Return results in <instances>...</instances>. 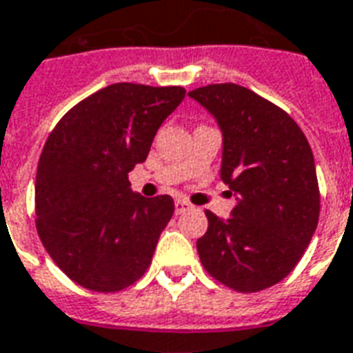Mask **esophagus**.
<instances>
[{"label": "esophagus", "instance_id": "34e87169", "mask_svg": "<svg viewBox=\"0 0 353 353\" xmlns=\"http://www.w3.org/2000/svg\"><path fill=\"white\" fill-rule=\"evenodd\" d=\"M192 205L189 202H185V200H176V213L177 215H181L185 211H189Z\"/></svg>", "mask_w": 353, "mask_h": 353}]
</instances>
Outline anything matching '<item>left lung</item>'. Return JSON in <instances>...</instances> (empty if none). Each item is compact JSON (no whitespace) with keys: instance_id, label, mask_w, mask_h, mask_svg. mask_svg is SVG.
<instances>
[{"instance_id":"obj_1","label":"left lung","mask_w":353,"mask_h":353,"mask_svg":"<svg viewBox=\"0 0 353 353\" xmlns=\"http://www.w3.org/2000/svg\"><path fill=\"white\" fill-rule=\"evenodd\" d=\"M189 95L223 130L221 177L239 196L228 221L205 211L200 262L236 292L270 288L296 268L318 226L312 150L283 108L243 85L210 83Z\"/></svg>"}]
</instances>
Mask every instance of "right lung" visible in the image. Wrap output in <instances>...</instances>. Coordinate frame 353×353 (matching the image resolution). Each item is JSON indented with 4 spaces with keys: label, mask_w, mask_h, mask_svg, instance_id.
Returning a JSON list of instances; mask_svg holds the SVG:
<instances>
[{
    "label": "right lung",
    "mask_w": 353,
    "mask_h": 353,
    "mask_svg": "<svg viewBox=\"0 0 353 353\" xmlns=\"http://www.w3.org/2000/svg\"><path fill=\"white\" fill-rule=\"evenodd\" d=\"M181 85L119 82L72 106L46 140L35 179V224L44 249L82 288L114 294L148 271L159 236L174 215L168 194L130 190Z\"/></svg>",
    "instance_id": "add662e5"
}]
</instances>
